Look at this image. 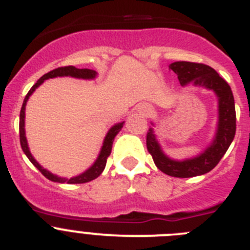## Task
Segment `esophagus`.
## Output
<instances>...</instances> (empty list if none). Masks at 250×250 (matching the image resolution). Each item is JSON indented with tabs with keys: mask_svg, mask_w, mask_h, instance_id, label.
<instances>
[{
	"mask_svg": "<svg viewBox=\"0 0 250 250\" xmlns=\"http://www.w3.org/2000/svg\"><path fill=\"white\" fill-rule=\"evenodd\" d=\"M140 112L143 115H150L151 114V107H150L149 105H141L140 106Z\"/></svg>",
	"mask_w": 250,
	"mask_h": 250,
	"instance_id": "obj_1",
	"label": "esophagus"
}]
</instances>
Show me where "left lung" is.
I'll return each instance as SVG.
<instances>
[{"label":"left lung","instance_id":"obj_1","mask_svg":"<svg viewBox=\"0 0 250 250\" xmlns=\"http://www.w3.org/2000/svg\"><path fill=\"white\" fill-rule=\"evenodd\" d=\"M173 70L183 86L193 83L195 86H203L205 89L213 90L218 96V107H219V121L216 129L215 138L210 146H208L200 155L193 159L178 161L167 158L158 140L154 130L150 127L146 134V147L152 160L159 170L163 173L175 178H191V176L203 175L209 173L218 165L220 159L224 156L228 147L230 146L237 129V116H235V105L234 96L228 83L219 76V74L210 66L198 62L188 61H176L169 66Z\"/></svg>","mask_w":250,"mask_h":250}]
</instances>
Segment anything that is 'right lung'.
I'll use <instances>...</instances> for the list:
<instances>
[{
    "mask_svg": "<svg viewBox=\"0 0 250 250\" xmlns=\"http://www.w3.org/2000/svg\"><path fill=\"white\" fill-rule=\"evenodd\" d=\"M98 75V72L94 71V70H90V68H76L75 66H65V67H57L52 71L47 72V74L43 75L41 79H39L36 83H35L32 87H31L30 91L27 92L26 95L25 100H23V104H22L21 107V112H20V143H21V147L23 150V152L26 154V156L28 158V160L37 167V169L41 171L43 176L51 180V182L55 183H67V184H83V183H89L94 179H96L98 176H100V174L103 173L104 169L106 167V161H107V158L111 154V149H112V143H114L115 136L118 135V132L120 131L121 127H123L124 123L116 124L111 129L109 130V132L106 134L105 140H104L103 147H101V151L99 154L98 159L94 163L90 169H87L85 173L80 174V175L74 176L71 179H66V178H60V176L54 175L52 173L47 171L46 169H43L41 165L37 163L36 160L34 159V156L31 155L30 149H28L27 145V140H26V134H25V107H26V103H27L28 98H30L32 92L39 87L41 83H43L47 79H52V77H57V76H71V77H76V79H85V80H90V79H95Z\"/></svg>",
    "mask_w": 250,
    "mask_h": 250,
    "instance_id": "1",
    "label": "right lung"
}]
</instances>
